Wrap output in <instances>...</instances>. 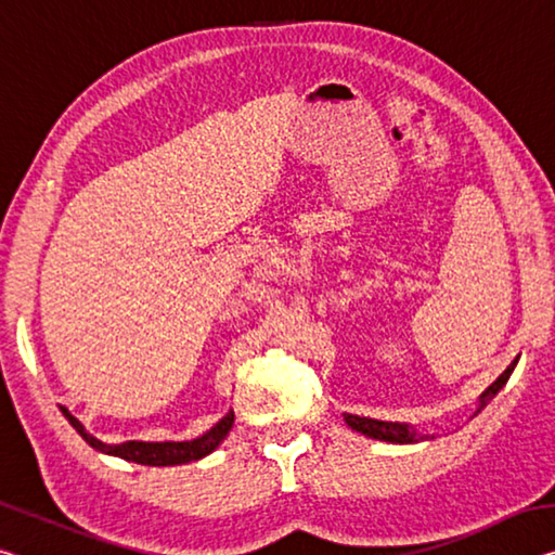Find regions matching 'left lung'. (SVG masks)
<instances>
[{"instance_id":"left-lung-1","label":"left lung","mask_w":555,"mask_h":555,"mask_svg":"<svg viewBox=\"0 0 555 555\" xmlns=\"http://www.w3.org/2000/svg\"><path fill=\"white\" fill-rule=\"evenodd\" d=\"M516 367V360L509 364V367L504 370V374H500V379L492 382L490 387H487L482 391L480 397V406H477L475 413H480L487 403H490L496 391H500L506 379H509V374L514 372ZM345 421L347 426H350L352 430H360L362 436L367 438H374V440H387V443H418V440H428V436H421L416 428H413L411 424H391V421H374V418H364V416H354V413H345Z\"/></svg>"}]
</instances>
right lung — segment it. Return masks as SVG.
<instances>
[{
    "mask_svg": "<svg viewBox=\"0 0 555 555\" xmlns=\"http://www.w3.org/2000/svg\"><path fill=\"white\" fill-rule=\"evenodd\" d=\"M63 416L70 421V426L78 430L86 440L88 446H92L100 453H107V455H117L121 460H129V463H139V465H156V467H164V465H183V463H193V460H201L205 455H210L215 448H218L224 436L230 434V428L234 424V413L230 411L228 416H224L220 424H215L208 434H203L201 438L195 440H183V443H173V440H166V443H144V440H127V443H119V446H107L98 440L95 436H90L86 428L78 418L73 416V413L61 406Z\"/></svg>",
    "mask_w": 555,
    "mask_h": 555,
    "instance_id": "add662e5",
    "label": "right lung"
}]
</instances>
